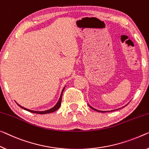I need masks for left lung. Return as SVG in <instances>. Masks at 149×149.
Returning <instances> with one entry per match:
<instances>
[{"label":"left lung","mask_w":149,"mask_h":149,"mask_svg":"<svg viewBox=\"0 0 149 149\" xmlns=\"http://www.w3.org/2000/svg\"><path fill=\"white\" fill-rule=\"evenodd\" d=\"M89 105V104H88ZM89 107H91V109H93V110H95V111H98V112H100V113H105V112H110V111H98V110H97V109H94L93 107H92L91 106H90V105H89Z\"/></svg>","instance_id":"obj_1"}]
</instances>
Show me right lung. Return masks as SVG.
<instances>
[{
  "label": "right lung",
  "instance_id": "1",
  "mask_svg": "<svg viewBox=\"0 0 149 149\" xmlns=\"http://www.w3.org/2000/svg\"><path fill=\"white\" fill-rule=\"evenodd\" d=\"M65 87L63 89V91H62V93H61V95L60 98H59L58 101V102H57V103H56V104L55 106H54V107H52V109H49V110H47V111H32V110H29V109H26V108H24V107H22V106H20V105H19V104H17L19 105V107H21L22 109H24V110H26V111H29V112H31V113H36V114H48V113H53V112L56 111V110H58L59 108H60V107H61V104L62 96H63V93L64 90H65Z\"/></svg>",
  "mask_w": 149,
  "mask_h": 149
}]
</instances>
